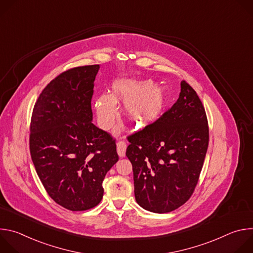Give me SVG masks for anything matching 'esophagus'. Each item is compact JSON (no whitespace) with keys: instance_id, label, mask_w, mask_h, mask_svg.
Listing matches in <instances>:
<instances>
[{"instance_id":"34e87169","label":"esophagus","mask_w":253,"mask_h":253,"mask_svg":"<svg viewBox=\"0 0 253 253\" xmlns=\"http://www.w3.org/2000/svg\"><path fill=\"white\" fill-rule=\"evenodd\" d=\"M117 153L118 155L123 158L125 157V153H126V143L124 141H120L117 143Z\"/></svg>"}]
</instances>
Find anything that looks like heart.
<instances>
[{
	"mask_svg": "<svg viewBox=\"0 0 253 253\" xmlns=\"http://www.w3.org/2000/svg\"><path fill=\"white\" fill-rule=\"evenodd\" d=\"M149 81L119 80L113 85V94H102L95 100V109L101 127L110 129L118 116L117 103H125V114L136 125L142 127L160 116L164 104V91L151 86Z\"/></svg>",
	"mask_w": 253,
	"mask_h": 253,
	"instance_id": "b5f03b06",
	"label": "heart"
}]
</instances>
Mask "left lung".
I'll use <instances>...</instances> for the list:
<instances>
[{"label":"left lung","mask_w":253,"mask_h":253,"mask_svg":"<svg viewBox=\"0 0 253 253\" xmlns=\"http://www.w3.org/2000/svg\"><path fill=\"white\" fill-rule=\"evenodd\" d=\"M174 105L159 119L127 139L137 203L155 213H167L192 195L208 148L205 109L185 81Z\"/></svg>","instance_id":"8db88e82"}]
</instances>
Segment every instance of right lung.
Returning a JSON list of instances; mask_svg holds the SVG:
<instances>
[{
  "label": "right lung",
  "mask_w": 253,
  "mask_h": 253,
  "mask_svg": "<svg viewBox=\"0 0 253 253\" xmlns=\"http://www.w3.org/2000/svg\"><path fill=\"white\" fill-rule=\"evenodd\" d=\"M99 65L72 68L42 91L30 126V152L49 196L71 211L98 205L107 172L118 161L116 142L92 123Z\"/></svg>",
  "instance_id": "right-lung-1"
}]
</instances>
